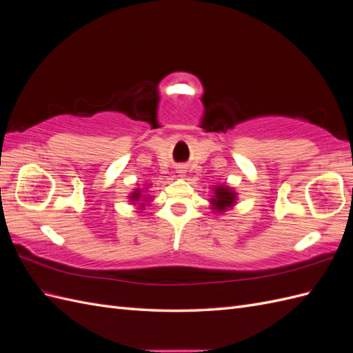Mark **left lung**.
Masks as SVG:
<instances>
[{"label": "left lung", "mask_w": 353, "mask_h": 353, "mask_svg": "<svg viewBox=\"0 0 353 353\" xmlns=\"http://www.w3.org/2000/svg\"><path fill=\"white\" fill-rule=\"evenodd\" d=\"M210 201L213 205V209L225 210L227 208L234 205V201H236V193H232L228 187L219 185V187H216L215 196H213V199Z\"/></svg>", "instance_id": "1"}]
</instances>
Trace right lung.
<instances>
[{
  "label": "right lung",
  "mask_w": 353,
  "mask_h": 353,
  "mask_svg": "<svg viewBox=\"0 0 353 353\" xmlns=\"http://www.w3.org/2000/svg\"><path fill=\"white\" fill-rule=\"evenodd\" d=\"M140 196H141V193H140V190H137L135 193L131 196V200L132 201H135V200H140Z\"/></svg>",
  "instance_id": "obj_1"
}]
</instances>
